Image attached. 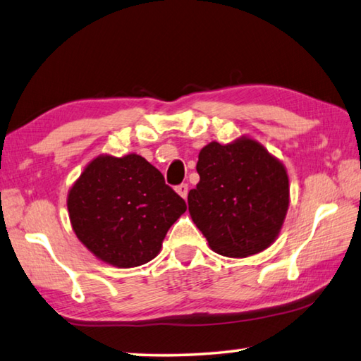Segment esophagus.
Listing matches in <instances>:
<instances>
[{"instance_id": "1", "label": "esophagus", "mask_w": 361, "mask_h": 361, "mask_svg": "<svg viewBox=\"0 0 361 361\" xmlns=\"http://www.w3.org/2000/svg\"><path fill=\"white\" fill-rule=\"evenodd\" d=\"M176 192H178L183 200L188 196V183H180V185L176 187Z\"/></svg>"}]
</instances>
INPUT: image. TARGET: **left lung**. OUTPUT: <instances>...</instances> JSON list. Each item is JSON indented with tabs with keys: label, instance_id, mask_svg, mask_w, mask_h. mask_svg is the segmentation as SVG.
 I'll return each mask as SVG.
<instances>
[{
	"label": "left lung",
	"instance_id": "8db88e82",
	"mask_svg": "<svg viewBox=\"0 0 361 361\" xmlns=\"http://www.w3.org/2000/svg\"><path fill=\"white\" fill-rule=\"evenodd\" d=\"M196 171L200 182L188 192V210L209 247L228 257L270 247L289 207L283 163L257 141L242 137L231 145L204 146Z\"/></svg>",
	"mask_w": 361,
	"mask_h": 361
}]
</instances>
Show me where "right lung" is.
I'll use <instances>...</instances> for the list:
<instances>
[{
	"instance_id": "obj_1",
	"label": "right lung",
	"mask_w": 361,
	"mask_h": 361,
	"mask_svg": "<svg viewBox=\"0 0 361 361\" xmlns=\"http://www.w3.org/2000/svg\"><path fill=\"white\" fill-rule=\"evenodd\" d=\"M75 234L99 259L128 269L159 255L187 204L141 155H99L67 196Z\"/></svg>"
}]
</instances>
